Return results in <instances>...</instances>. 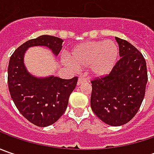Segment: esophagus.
Segmentation results:
<instances>
[{
	"instance_id": "1",
	"label": "esophagus",
	"mask_w": 154,
	"mask_h": 154,
	"mask_svg": "<svg viewBox=\"0 0 154 154\" xmlns=\"http://www.w3.org/2000/svg\"><path fill=\"white\" fill-rule=\"evenodd\" d=\"M87 78H86V76L85 75H80V77H79V80H78V82H77V84H78V86H80L81 84H83V83H85L87 81Z\"/></svg>"
}]
</instances>
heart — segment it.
<instances>
[{"label": "heart", "mask_w": 154, "mask_h": 154, "mask_svg": "<svg viewBox=\"0 0 154 154\" xmlns=\"http://www.w3.org/2000/svg\"><path fill=\"white\" fill-rule=\"evenodd\" d=\"M118 48L112 41H90L76 45L68 52V62L76 68L90 67L97 77L106 76L115 68Z\"/></svg>", "instance_id": "heart-1"}]
</instances>
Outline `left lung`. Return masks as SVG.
<instances>
[{
    "instance_id": "left-lung-1",
    "label": "left lung",
    "mask_w": 154,
    "mask_h": 154,
    "mask_svg": "<svg viewBox=\"0 0 154 154\" xmlns=\"http://www.w3.org/2000/svg\"><path fill=\"white\" fill-rule=\"evenodd\" d=\"M115 38L121 59L109 75L92 81L91 107L106 124L121 126L139 110L145 96L147 71L142 54L126 40Z\"/></svg>"
}]
</instances>
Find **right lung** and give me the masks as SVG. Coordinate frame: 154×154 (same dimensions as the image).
<instances>
[{
	"label": "right lung",
	"instance_id": "add662e5",
	"mask_svg": "<svg viewBox=\"0 0 154 154\" xmlns=\"http://www.w3.org/2000/svg\"><path fill=\"white\" fill-rule=\"evenodd\" d=\"M62 42L53 36H40L20 45L9 60L8 82L11 98L21 115L38 127L50 126L63 115L78 78L64 80L54 75L34 76L28 72L24 56L27 49L35 46L46 47L57 56Z\"/></svg>",
	"mask_w": 154,
	"mask_h": 154
}]
</instances>
